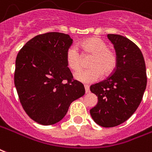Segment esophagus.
<instances>
[{
    "label": "esophagus",
    "instance_id": "obj_1",
    "mask_svg": "<svg viewBox=\"0 0 152 152\" xmlns=\"http://www.w3.org/2000/svg\"><path fill=\"white\" fill-rule=\"evenodd\" d=\"M85 93H89V86H88V85H85Z\"/></svg>",
    "mask_w": 152,
    "mask_h": 152
}]
</instances>
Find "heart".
Listing matches in <instances>:
<instances>
[{"label": "heart", "mask_w": 152, "mask_h": 152, "mask_svg": "<svg viewBox=\"0 0 152 152\" xmlns=\"http://www.w3.org/2000/svg\"><path fill=\"white\" fill-rule=\"evenodd\" d=\"M85 55H91L88 61L91 67L77 72L74 78L82 83L90 84L98 80L102 74L109 76L116 69L118 56L116 52L108 48L106 42L98 37H92L79 43ZM66 64L72 71H78L82 66V56L75 46H71L66 51Z\"/></svg>", "instance_id": "b5f03b06"}]
</instances>
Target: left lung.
<instances>
[{
	"instance_id": "8db88e82",
	"label": "left lung",
	"mask_w": 152,
	"mask_h": 152,
	"mask_svg": "<svg viewBox=\"0 0 152 152\" xmlns=\"http://www.w3.org/2000/svg\"><path fill=\"white\" fill-rule=\"evenodd\" d=\"M107 36L116 51L118 64L107 79L90 86L98 99L90 114L99 126L113 127L126 122L139 107L147 86V73L137 45L124 36Z\"/></svg>"
}]
</instances>
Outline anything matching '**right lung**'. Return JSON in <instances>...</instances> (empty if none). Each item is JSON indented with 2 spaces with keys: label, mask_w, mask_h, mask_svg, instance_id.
<instances>
[{
  "label": "right lung",
  "mask_w": 152,
  "mask_h": 152,
  "mask_svg": "<svg viewBox=\"0 0 152 152\" xmlns=\"http://www.w3.org/2000/svg\"><path fill=\"white\" fill-rule=\"evenodd\" d=\"M72 43L68 34L46 33L28 41L17 56L14 85L19 100L28 116L39 124L59 122L71 103L85 93L66 64Z\"/></svg>",
  "instance_id": "right-lung-1"
}]
</instances>
